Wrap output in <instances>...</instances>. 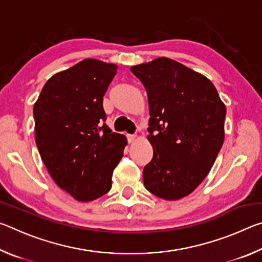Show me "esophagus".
<instances>
[{"label": "esophagus", "mask_w": 262, "mask_h": 262, "mask_svg": "<svg viewBox=\"0 0 262 262\" xmlns=\"http://www.w3.org/2000/svg\"><path fill=\"white\" fill-rule=\"evenodd\" d=\"M127 139H128V142H129V143H132V142L135 141L136 135L135 134H128L127 135Z\"/></svg>", "instance_id": "esophagus-1"}]
</instances>
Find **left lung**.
<instances>
[{
  "label": "left lung",
  "instance_id": "8db88e82",
  "mask_svg": "<svg viewBox=\"0 0 262 262\" xmlns=\"http://www.w3.org/2000/svg\"><path fill=\"white\" fill-rule=\"evenodd\" d=\"M148 94V140L154 157L143 168L150 193L173 201L202 183L224 142L227 108L206 76L167 57L133 66Z\"/></svg>",
  "mask_w": 262,
  "mask_h": 262
}]
</instances>
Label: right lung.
<instances>
[{
    "mask_svg": "<svg viewBox=\"0 0 262 262\" xmlns=\"http://www.w3.org/2000/svg\"><path fill=\"white\" fill-rule=\"evenodd\" d=\"M117 64L85 59L48 79L33 106L35 142L53 180L77 201H92L112 187V173L127 145L104 123L103 97Z\"/></svg>",
    "mask_w": 262,
    "mask_h": 262,
    "instance_id": "right-lung-1",
    "label": "right lung"
}]
</instances>
